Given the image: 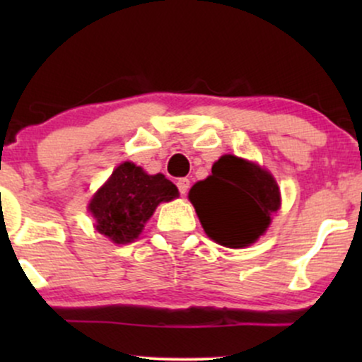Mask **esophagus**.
Segmentation results:
<instances>
[{"instance_id":"esophagus-1","label":"esophagus","mask_w":362,"mask_h":362,"mask_svg":"<svg viewBox=\"0 0 362 362\" xmlns=\"http://www.w3.org/2000/svg\"><path fill=\"white\" fill-rule=\"evenodd\" d=\"M177 187H178V190H180V194L185 195L190 189V180H189V178H178Z\"/></svg>"}]
</instances>
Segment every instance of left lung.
I'll return each instance as SVG.
<instances>
[{
  "label": "left lung",
  "mask_w": 362,
  "mask_h": 362,
  "mask_svg": "<svg viewBox=\"0 0 362 362\" xmlns=\"http://www.w3.org/2000/svg\"><path fill=\"white\" fill-rule=\"evenodd\" d=\"M189 199L207 236L230 248L255 242L281 206L271 173L233 155L219 158L211 175L190 189Z\"/></svg>",
  "instance_id": "8db88e82"
}]
</instances>
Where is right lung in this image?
Returning <instances> with one entry per match:
<instances>
[{
	"instance_id": "add662e5",
	"label": "right lung",
	"mask_w": 362,
	"mask_h": 362,
	"mask_svg": "<svg viewBox=\"0 0 362 362\" xmlns=\"http://www.w3.org/2000/svg\"><path fill=\"white\" fill-rule=\"evenodd\" d=\"M177 195L178 189L165 175H148L141 167L126 161L93 195L88 209L97 221L98 233L114 243H131L138 238L156 206Z\"/></svg>"
}]
</instances>
